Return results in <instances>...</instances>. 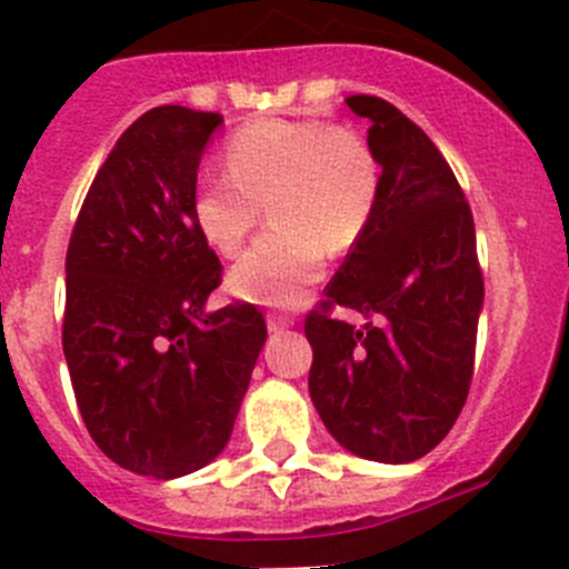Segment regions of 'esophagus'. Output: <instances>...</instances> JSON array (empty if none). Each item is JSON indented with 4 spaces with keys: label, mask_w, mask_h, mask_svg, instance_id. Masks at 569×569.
Here are the masks:
<instances>
[{
    "label": "esophagus",
    "mask_w": 569,
    "mask_h": 569,
    "mask_svg": "<svg viewBox=\"0 0 569 569\" xmlns=\"http://www.w3.org/2000/svg\"><path fill=\"white\" fill-rule=\"evenodd\" d=\"M291 325H295V319L286 317V313H267V328L272 330V333L291 328Z\"/></svg>",
    "instance_id": "obj_1"
}]
</instances>
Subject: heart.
Segmentation results:
<instances>
[{"label":"heart","mask_w":569,"mask_h":569,"mask_svg":"<svg viewBox=\"0 0 569 569\" xmlns=\"http://www.w3.org/2000/svg\"><path fill=\"white\" fill-rule=\"evenodd\" d=\"M228 174L197 183L194 222L222 256H236L269 206L274 224L230 269V289L256 306L291 308L325 272V250L356 244L372 219L380 172L350 127L258 119L224 147Z\"/></svg>","instance_id":"heart-1"}]
</instances>
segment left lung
<instances>
[{
  "label": "left lung",
  "mask_w": 569,
  "mask_h": 569,
  "mask_svg": "<svg viewBox=\"0 0 569 569\" xmlns=\"http://www.w3.org/2000/svg\"><path fill=\"white\" fill-rule=\"evenodd\" d=\"M345 102L367 119L380 186L322 311L306 319L308 391L341 448L408 465L448 437L470 391L483 311L476 224L453 169L408 116L363 93ZM330 305L365 325L330 320Z\"/></svg>",
  "instance_id": "1"
}]
</instances>
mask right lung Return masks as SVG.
Segmentation results:
<instances>
[{"mask_svg":"<svg viewBox=\"0 0 569 569\" xmlns=\"http://www.w3.org/2000/svg\"><path fill=\"white\" fill-rule=\"evenodd\" d=\"M222 121L180 104L132 121L66 252L63 356L82 422L110 461L158 481L222 453L267 341L250 302L206 308L222 267L191 200Z\"/></svg>","mask_w":569,"mask_h":569,"instance_id":"right-lung-1","label":"right lung"}]
</instances>
